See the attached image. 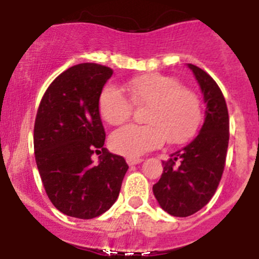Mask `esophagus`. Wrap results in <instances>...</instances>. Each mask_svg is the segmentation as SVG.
Listing matches in <instances>:
<instances>
[{
	"mask_svg": "<svg viewBox=\"0 0 259 259\" xmlns=\"http://www.w3.org/2000/svg\"><path fill=\"white\" fill-rule=\"evenodd\" d=\"M143 162V159L139 157H128L127 158V163L130 164V166H134V164H139Z\"/></svg>",
	"mask_w": 259,
	"mask_h": 259,
	"instance_id": "1",
	"label": "esophagus"
}]
</instances>
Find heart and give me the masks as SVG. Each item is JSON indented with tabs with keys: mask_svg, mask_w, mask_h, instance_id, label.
<instances>
[{
	"mask_svg": "<svg viewBox=\"0 0 259 259\" xmlns=\"http://www.w3.org/2000/svg\"><path fill=\"white\" fill-rule=\"evenodd\" d=\"M122 89L107 85L98 97V113L110 125L124 123L132 104L146 106L144 125L128 124L110 136V148L125 157H137L155 149L164 140L182 144L193 136L201 120L200 98L167 75L144 74L123 84Z\"/></svg>",
	"mask_w": 259,
	"mask_h": 259,
	"instance_id": "obj_1",
	"label": "heart"
}]
</instances>
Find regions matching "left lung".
<instances>
[{
    "instance_id": "8db88e82",
    "label": "left lung",
    "mask_w": 259,
    "mask_h": 259,
    "mask_svg": "<svg viewBox=\"0 0 259 259\" xmlns=\"http://www.w3.org/2000/svg\"><path fill=\"white\" fill-rule=\"evenodd\" d=\"M193 71L206 102L201 131L183 149L163 163L161 179L153 185L159 206L174 217H189L202 209L214 196L226 166L230 118L218 84L197 66Z\"/></svg>"
}]
</instances>
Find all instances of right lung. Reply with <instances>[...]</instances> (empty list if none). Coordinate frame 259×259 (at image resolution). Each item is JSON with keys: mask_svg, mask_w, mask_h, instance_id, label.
Returning a JSON list of instances; mask_svg holds the SVG:
<instances>
[{"mask_svg": "<svg viewBox=\"0 0 259 259\" xmlns=\"http://www.w3.org/2000/svg\"><path fill=\"white\" fill-rule=\"evenodd\" d=\"M113 70L80 63L53 80L35 119L33 146L41 182L52 203L68 217L92 219L113 206L128 170L110 153L98 97ZM93 152H101L98 165Z\"/></svg>", "mask_w": 259, "mask_h": 259, "instance_id": "add662e5", "label": "right lung"}]
</instances>
